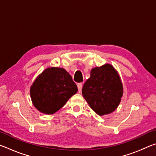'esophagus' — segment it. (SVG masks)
<instances>
[{
	"label": "esophagus",
	"instance_id": "1",
	"mask_svg": "<svg viewBox=\"0 0 156 156\" xmlns=\"http://www.w3.org/2000/svg\"><path fill=\"white\" fill-rule=\"evenodd\" d=\"M78 86V91H82V87H83V83H78L77 84Z\"/></svg>",
	"mask_w": 156,
	"mask_h": 156
}]
</instances>
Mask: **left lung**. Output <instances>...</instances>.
Wrapping results in <instances>:
<instances>
[{
	"label": "left lung",
	"instance_id": "left-lung-1",
	"mask_svg": "<svg viewBox=\"0 0 156 156\" xmlns=\"http://www.w3.org/2000/svg\"><path fill=\"white\" fill-rule=\"evenodd\" d=\"M82 94L98 115L112 113L121 101L123 86L119 75L110 64L91 70L90 78L84 83Z\"/></svg>",
	"mask_w": 156,
	"mask_h": 156
}]
</instances>
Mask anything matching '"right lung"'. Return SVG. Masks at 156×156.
I'll return each instance as SVG.
<instances>
[{
	"label": "right lung",
	"mask_w": 156,
	"mask_h": 156,
	"mask_svg": "<svg viewBox=\"0 0 156 156\" xmlns=\"http://www.w3.org/2000/svg\"><path fill=\"white\" fill-rule=\"evenodd\" d=\"M77 91V86L65 69L49 67L36 78L30 87V96L39 112L53 114Z\"/></svg>",
	"instance_id": "obj_1"
}]
</instances>
